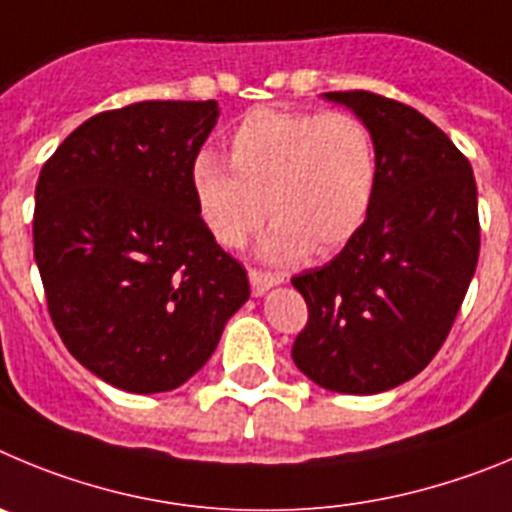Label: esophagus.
Listing matches in <instances>:
<instances>
[{
  "label": "esophagus",
  "mask_w": 512,
  "mask_h": 512,
  "mask_svg": "<svg viewBox=\"0 0 512 512\" xmlns=\"http://www.w3.org/2000/svg\"><path fill=\"white\" fill-rule=\"evenodd\" d=\"M283 283L280 275L273 273H262V270H250V285H252V296H265L267 290L275 288V285Z\"/></svg>",
  "instance_id": "obj_1"
}]
</instances>
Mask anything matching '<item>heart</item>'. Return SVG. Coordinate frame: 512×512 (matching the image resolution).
Segmentation results:
<instances>
[{
    "label": "heart",
    "mask_w": 512,
    "mask_h": 512,
    "mask_svg": "<svg viewBox=\"0 0 512 512\" xmlns=\"http://www.w3.org/2000/svg\"><path fill=\"white\" fill-rule=\"evenodd\" d=\"M227 165L201 153L191 193L216 245L239 250L270 214L257 257L275 265L331 255L365 227L380 186V147L347 112L252 109L227 142Z\"/></svg>",
    "instance_id": "b5f03b06"
}]
</instances>
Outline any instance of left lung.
I'll return each instance as SVG.
<instances>
[{
  "mask_svg": "<svg viewBox=\"0 0 512 512\" xmlns=\"http://www.w3.org/2000/svg\"><path fill=\"white\" fill-rule=\"evenodd\" d=\"M375 135L380 186L344 250L290 280L308 324L293 362L331 393L393 390L434 359L480 257L477 183L454 142L421 112L370 91H329Z\"/></svg>",
  "mask_w": 512,
  "mask_h": 512,
  "instance_id": "8db88e82",
  "label": "left lung"
}]
</instances>
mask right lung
Returning <instances> with one entry per match:
<instances>
[{"label": "right lung", "mask_w": 512, "mask_h": 512, "mask_svg": "<svg viewBox=\"0 0 512 512\" xmlns=\"http://www.w3.org/2000/svg\"><path fill=\"white\" fill-rule=\"evenodd\" d=\"M216 119V101L101 112L40 170L32 242L50 319L86 370L127 393L196 375L250 298L191 193Z\"/></svg>", "instance_id": "obj_1"}]
</instances>
